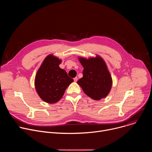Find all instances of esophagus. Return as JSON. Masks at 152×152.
<instances>
[{
    "mask_svg": "<svg viewBox=\"0 0 152 152\" xmlns=\"http://www.w3.org/2000/svg\"><path fill=\"white\" fill-rule=\"evenodd\" d=\"M77 79H78V78H77V77H75V78H74V81H75V82H77Z\"/></svg>",
    "mask_w": 152,
    "mask_h": 152,
    "instance_id": "1",
    "label": "esophagus"
}]
</instances>
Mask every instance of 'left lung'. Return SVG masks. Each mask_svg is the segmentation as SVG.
<instances>
[{
	"label": "left lung",
	"instance_id": "obj_1",
	"mask_svg": "<svg viewBox=\"0 0 152 152\" xmlns=\"http://www.w3.org/2000/svg\"><path fill=\"white\" fill-rule=\"evenodd\" d=\"M83 67V77L77 83L84 93L91 99L99 100L107 96L112 86L113 80L103 59L97 56L88 59L79 58Z\"/></svg>",
	"mask_w": 152,
	"mask_h": 152
}]
</instances>
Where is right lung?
Masks as SVG:
<instances>
[{"instance_id":"right-lung-1","label":"right lung","mask_w":152,"mask_h":152,"mask_svg":"<svg viewBox=\"0 0 152 152\" xmlns=\"http://www.w3.org/2000/svg\"><path fill=\"white\" fill-rule=\"evenodd\" d=\"M61 61L52 55H48L38 69L35 79L36 91L40 98L49 103L58 102L68 86L73 82L59 65Z\"/></svg>"}]
</instances>
